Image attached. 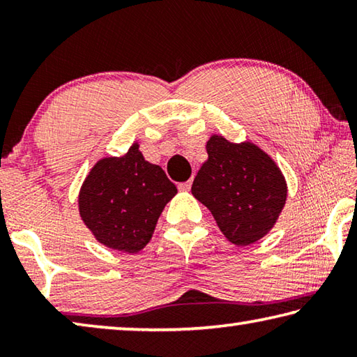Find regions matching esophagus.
I'll list each match as a JSON object with an SVG mask.
<instances>
[{"mask_svg":"<svg viewBox=\"0 0 357 357\" xmlns=\"http://www.w3.org/2000/svg\"><path fill=\"white\" fill-rule=\"evenodd\" d=\"M190 187H192V181H185V183H181V184L178 185V189H179L181 192H189Z\"/></svg>","mask_w":357,"mask_h":357,"instance_id":"obj_1","label":"esophagus"}]
</instances>
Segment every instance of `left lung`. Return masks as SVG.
<instances>
[{"label":"left lung","mask_w":357,"mask_h":357,"mask_svg":"<svg viewBox=\"0 0 357 357\" xmlns=\"http://www.w3.org/2000/svg\"><path fill=\"white\" fill-rule=\"evenodd\" d=\"M208 160L198 170L192 195L206 206L229 243L245 247L275 225L287 202V181L275 162L250 142L213 135Z\"/></svg>","instance_id":"obj_1"}]
</instances>
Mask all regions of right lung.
Listing matches in <instances>:
<instances>
[{
	"label": "right lung",
	"mask_w": 357,
	"mask_h": 357,
	"mask_svg": "<svg viewBox=\"0 0 357 357\" xmlns=\"http://www.w3.org/2000/svg\"><path fill=\"white\" fill-rule=\"evenodd\" d=\"M134 143L121 157H104L84 178L78 211L94 238L108 249L137 253L178 189L159 165L144 160Z\"/></svg>",
	"instance_id": "obj_1"
}]
</instances>
